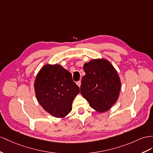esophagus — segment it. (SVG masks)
Returning a JSON list of instances; mask_svg holds the SVG:
<instances>
[{
	"mask_svg": "<svg viewBox=\"0 0 153 153\" xmlns=\"http://www.w3.org/2000/svg\"><path fill=\"white\" fill-rule=\"evenodd\" d=\"M76 84H77V85L78 86V87H81V81H77V83H76Z\"/></svg>",
	"mask_w": 153,
	"mask_h": 153,
	"instance_id": "34e87169",
	"label": "esophagus"
}]
</instances>
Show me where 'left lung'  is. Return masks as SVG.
Masks as SVG:
<instances>
[{"label": "left lung", "mask_w": 153, "mask_h": 153, "mask_svg": "<svg viewBox=\"0 0 153 153\" xmlns=\"http://www.w3.org/2000/svg\"><path fill=\"white\" fill-rule=\"evenodd\" d=\"M81 94L90 106L98 112L111 109L118 99L121 84L120 76L106 59L91 60L83 65Z\"/></svg>", "instance_id": "1"}]
</instances>
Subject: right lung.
I'll list each match as a JSON object with an SVG mask.
<instances>
[{
	"instance_id": "right-lung-1",
	"label": "right lung",
	"mask_w": 153,
	"mask_h": 153,
	"mask_svg": "<svg viewBox=\"0 0 153 153\" xmlns=\"http://www.w3.org/2000/svg\"><path fill=\"white\" fill-rule=\"evenodd\" d=\"M34 89L41 106L58 118H63L71 112L73 100L79 93L70 72L57 64L42 66L35 79Z\"/></svg>"
}]
</instances>
